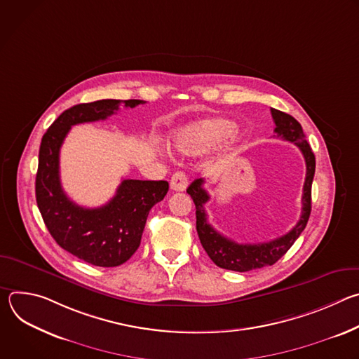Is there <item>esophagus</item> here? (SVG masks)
<instances>
[{
    "mask_svg": "<svg viewBox=\"0 0 359 359\" xmlns=\"http://www.w3.org/2000/svg\"><path fill=\"white\" fill-rule=\"evenodd\" d=\"M187 187V177L183 172H177L172 176L170 189L175 191H184Z\"/></svg>",
    "mask_w": 359,
    "mask_h": 359,
    "instance_id": "esophagus-1",
    "label": "esophagus"
}]
</instances>
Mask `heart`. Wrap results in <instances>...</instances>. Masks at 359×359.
<instances>
[{
  "label": "heart",
  "instance_id": "1",
  "mask_svg": "<svg viewBox=\"0 0 359 359\" xmlns=\"http://www.w3.org/2000/svg\"><path fill=\"white\" fill-rule=\"evenodd\" d=\"M233 122L223 118L203 119L182 126L173 133L175 146L186 155H196L217 144L231 133Z\"/></svg>",
  "mask_w": 359,
  "mask_h": 359
}]
</instances>
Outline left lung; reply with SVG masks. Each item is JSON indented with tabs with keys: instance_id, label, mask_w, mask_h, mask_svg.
I'll return each instance as SVG.
<instances>
[{
	"instance_id": "obj_1",
	"label": "left lung",
	"mask_w": 359,
	"mask_h": 359,
	"mask_svg": "<svg viewBox=\"0 0 359 359\" xmlns=\"http://www.w3.org/2000/svg\"><path fill=\"white\" fill-rule=\"evenodd\" d=\"M271 115L276 123V136L297 144L305 159L306 173L302 187L301 216L298 223L287 234L278 238L259 244H238L224 237L209 224L204 204L210 200V196L203 187L204 179H196L187 187V193L193 198L196 206L197 234L203 248L206 250L212 262L220 269L245 273L273 266L290 250V247L305 229L306 223H309L311 213V186L316 173V156L309 142L305 139V135L298 121H295L291 115L277 109H271Z\"/></svg>"
}]
</instances>
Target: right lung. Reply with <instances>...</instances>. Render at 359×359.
Listing matches in <instances>:
<instances>
[{
	"mask_svg": "<svg viewBox=\"0 0 359 359\" xmlns=\"http://www.w3.org/2000/svg\"><path fill=\"white\" fill-rule=\"evenodd\" d=\"M135 108L144 100L102 99L75 105L48 128L39 146L35 179L36 204L54 240L75 257L97 267H116L137 250L150 209L169 190L165 180L125 179L105 206H78L64 191L60 179V150L74 125L104 121L119 105Z\"/></svg>",
	"mask_w": 359,
	"mask_h": 359,
	"instance_id": "right-lung-1",
	"label": "right lung"
}]
</instances>
